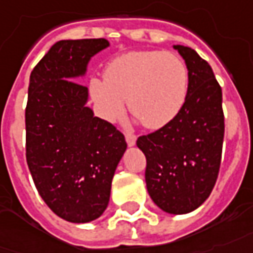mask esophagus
<instances>
[{
	"label": "esophagus",
	"mask_w": 253,
	"mask_h": 253,
	"mask_svg": "<svg viewBox=\"0 0 253 253\" xmlns=\"http://www.w3.org/2000/svg\"><path fill=\"white\" fill-rule=\"evenodd\" d=\"M126 141L127 144H128V147H133L134 144H135V135L131 133H126Z\"/></svg>",
	"instance_id": "esophagus-1"
}]
</instances>
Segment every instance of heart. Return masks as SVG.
Instances as JSON below:
<instances>
[{
    "label": "heart",
    "mask_w": 253,
    "mask_h": 253,
    "mask_svg": "<svg viewBox=\"0 0 253 253\" xmlns=\"http://www.w3.org/2000/svg\"><path fill=\"white\" fill-rule=\"evenodd\" d=\"M105 79L92 77L90 95L98 112L115 120L125 111L147 128L166 126L181 111L190 75L184 61L173 52L133 51L119 55L105 68Z\"/></svg>",
    "instance_id": "obj_1"
}]
</instances>
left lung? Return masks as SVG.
<instances>
[{"label": "left lung", "mask_w": 253, "mask_h": 253, "mask_svg": "<svg viewBox=\"0 0 253 253\" xmlns=\"http://www.w3.org/2000/svg\"><path fill=\"white\" fill-rule=\"evenodd\" d=\"M185 61L188 94L177 116L137 147L147 158L149 197L162 211L184 214L205 202L216 184L221 162L224 115L221 87L211 65L192 48L174 45Z\"/></svg>", "instance_id": "1"}]
</instances>
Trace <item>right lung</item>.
<instances>
[{"mask_svg":"<svg viewBox=\"0 0 253 253\" xmlns=\"http://www.w3.org/2000/svg\"><path fill=\"white\" fill-rule=\"evenodd\" d=\"M106 47L105 39L58 41L30 75L27 166L48 208L72 223H88L104 213L127 148L125 135L85 105L88 88L75 82Z\"/></svg>","mask_w":253,"mask_h":253,"instance_id":"1","label":"right lung"}]
</instances>
